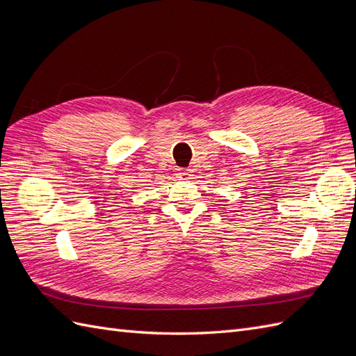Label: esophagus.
Returning a JSON list of instances; mask_svg holds the SVG:
<instances>
[{"label":"esophagus","mask_w":356,"mask_h":356,"mask_svg":"<svg viewBox=\"0 0 356 356\" xmlns=\"http://www.w3.org/2000/svg\"><path fill=\"white\" fill-rule=\"evenodd\" d=\"M177 177L179 179H191V170L190 169H178Z\"/></svg>","instance_id":"34e87169"}]
</instances>
